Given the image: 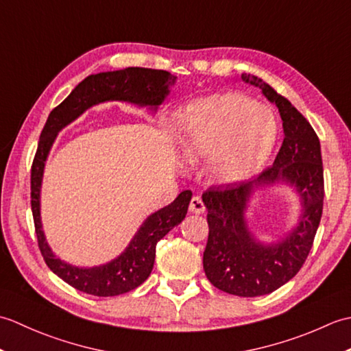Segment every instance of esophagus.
Instances as JSON below:
<instances>
[{"instance_id": "obj_1", "label": "esophagus", "mask_w": 351, "mask_h": 351, "mask_svg": "<svg viewBox=\"0 0 351 351\" xmlns=\"http://www.w3.org/2000/svg\"><path fill=\"white\" fill-rule=\"evenodd\" d=\"M189 210L193 214H204L206 208H205V204L202 202V199H200L199 196H195V197H191V200H190Z\"/></svg>"}]
</instances>
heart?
<instances>
[{"label":"heart","instance_id":"b5f03b06","mask_svg":"<svg viewBox=\"0 0 351 351\" xmlns=\"http://www.w3.org/2000/svg\"><path fill=\"white\" fill-rule=\"evenodd\" d=\"M178 145L185 161L208 162L214 182L241 181L263 167L278 134L273 113L241 93L197 99L176 122Z\"/></svg>","mask_w":351,"mask_h":351}]
</instances>
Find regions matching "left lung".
Segmentation results:
<instances>
[{
  "instance_id": "obj_1",
  "label": "left lung",
  "mask_w": 351,
  "mask_h": 351,
  "mask_svg": "<svg viewBox=\"0 0 351 351\" xmlns=\"http://www.w3.org/2000/svg\"><path fill=\"white\" fill-rule=\"evenodd\" d=\"M241 78L259 87L267 99L278 106L285 134L273 166L264 169L253 182H289L304 199L300 226L282 243L264 246L254 243L243 221L252 182L211 185L204 193L210 226L204 252L208 280L228 294L258 297L285 285L306 261L323 214L324 176L319 140L304 116L264 80L252 73H243Z\"/></svg>"
}]
</instances>
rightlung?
Returning a JSON list of instances; mask_svg holds the SVG:
<instances>
[{
    "instance_id": "1",
    "label": "right lung",
    "mask_w": 351,
    "mask_h": 351,
    "mask_svg": "<svg viewBox=\"0 0 351 351\" xmlns=\"http://www.w3.org/2000/svg\"><path fill=\"white\" fill-rule=\"evenodd\" d=\"M176 77L167 71L147 68H126L123 71L102 72L88 75L73 88L60 106L51 111L40 132L37 151L32 164V211L37 244L51 271L66 283L83 293L111 297L130 293L143 283L151 274L155 261L156 243L170 229L184 220L191 200V191L185 190L170 205L154 213L143 223L121 256L95 268H77L54 256L42 232L39 197L45 160L54 143L57 132L71 123L84 110L104 101H130L140 106L156 107L166 98L169 87Z\"/></svg>"
}]
</instances>
